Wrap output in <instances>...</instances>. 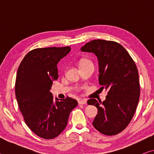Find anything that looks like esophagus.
<instances>
[{
	"instance_id": "34e87169",
	"label": "esophagus",
	"mask_w": 154,
	"mask_h": 154,
	"mask_svg": "<svg viewBox=\"0 0 154 154\" xmlns=\"http://www.w3.org/2000/svg\"><path fill=\"white\" fill-rule=\"evenodd\" d=\"M78 103H79V105H85V104H87V100L85 99H81L78 101Z\"/></svg>"
}]
</instances>
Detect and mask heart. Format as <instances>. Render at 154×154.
<instances>
[{
  "mask_svg": "<svg viewBox=\"0 0 154 154\" xmlns=\"http://www.w3.org/2000/svg\"><path fill=\"white\" fill-rule=\"evenodd\" d=\"M90 61L88 60H85V59H83L81 60L80 62V64H84V63H86V62H89Z\"/></svg>",
  "mask_w": 154,
  "mask_h": 154,
  "instance_id": "obj_1",
  "label": "heart"
}]
</instances>
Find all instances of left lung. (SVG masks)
<instances>
[{
  "instance_id": "left-lung-1",
  "label": "left lung",
  "mask_w": 154,
  "mask_h": 154,
  "mask_svg": "<svg viewBox=\"0 0 154 154\" xmlns=\"http://www.w3.org/2000/svg\"><path fill=\"white\" fill-rule=\"evenodd\" d=\"M81 50L97 56L99 83L108 90L103 102L94 98L88 100V105L98 109L93 126L103 134L116 135L129 124L139 103L140 84L136 64L126 49L115 41L93 40Z\"/></svg>"
}]
</instances>
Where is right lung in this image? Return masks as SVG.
<instances>
[{
  "instance_id": "right-lung-1",
  "label": "right lung",
  "mask_w": 154,
  "mask_h": 154,
  "mask_svg": "<svg viewBox=\"0 0 154 154\" xmlns=\"http://www.w3.org/2000/svg\"><path fill=\"white\" fill-rule=\"evenodd\" d=\"M70 47L37 48L25 56L17 69L15 91L20 110L28 128L45 139H54L66 126L75 99L63 100L50 92L52 82L58 79L57 64L71 51Z\"/></svg>"
}]
</instances>
